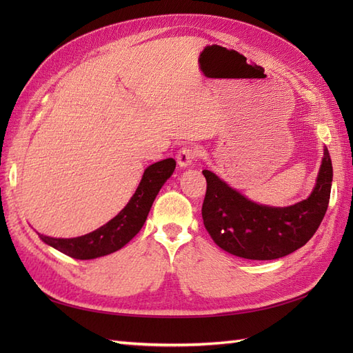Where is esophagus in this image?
Listing matches in <instances>:
<instances>
[{"label": "esophagus", "instance_id": "34e87169", "mask_svg": "<svg viewBox=\"0 0 353 353\" xmlns=\"http://www.w3.org/2000/svg\"><path fill=\"white\" fill-rule=\"evenodd\" d=\"M199 157V150L197 147L188 145L183 147L176 154V162L181 168H188L194 163V160Z\"/></svg>", "mask_w": 353, "mask_h": 353}]
</instances>
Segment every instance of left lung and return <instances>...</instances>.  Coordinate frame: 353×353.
Listing matches in <instances>:
<instances>
[{
    "label": "left lung",
    "instance_id": "1",
    "mask_svg": "<svg viewBox=\"0 0 353 353\" xmlns=\"http://www.w3.org/2000/svg\"><path fill=\"white\" fill-rule=\"evenodd\" d=\"M208 188L203 223L222 250L252 261H271L305 245L318 230L330 201L333 165L324 147L316 183L307 199L292 206L259 205L231 188L213 170H203Z\"/></svg>",
    "mask_w": 353,
    "mask_h": 353
}]
</instances>
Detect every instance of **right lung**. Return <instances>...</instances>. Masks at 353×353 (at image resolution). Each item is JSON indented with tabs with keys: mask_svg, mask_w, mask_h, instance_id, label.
<instances>
[{
	"mask_svg": "<svg viewBox=\"0 0 353 353\" xmlns=\"http://www.w3.org/2000/svg\"><path fill=\"white\" fill-rule=\"evenodd\" d=\"M175 165L174 159H165L148 166L128 205L99 230L73 239H54L38 232L39 239L56 250L81 261L101 258L122 249L143 228L157 193L174 174Z\"/></svg>",
	"mask_w": 353,
	"mask_h": 353,
	"instance_id": "right-lung-1",
	"label": "right lung"
}]
</instances>
